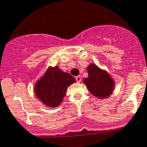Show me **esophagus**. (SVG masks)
<instances>
[{
    "mask_svg": "<svg viewBox=\"0 0 147 147\" xmlns=\"http://www.w3.org/2000/svg\"><path fill=\"white\" fill-rule=\"evenodd\" d=\"M76 82H78V83H79V82L82 81V78H81L80 76H77L76 77Z\"/></svg>",
    "mask_w": 147,
    "mask_h": 147,
    "instance_id": "1",
    "label": "esophagus"
}]
</instances>
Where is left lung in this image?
Returning a JSON list of instances; mask_svg holds the SVG:
<instances>
[{
    "mask_svg": "<svg viewBox=\"0 0 147 147\" xmlns=\"http://www.w3.org/2000/svg\"><path fill=\"white\" fill-rule=\"evenodd\" d=\"M86 69L89 75L83 79V82L89 92L100 100L108 98L115 89L114 79L106 70L94 63L89 64Z\"/></svg>",
    "mask_w": 147,
    "mask_h": 147,
    "instance_id": "left-lung-1",
    "label": "left lung"
}]
</instances>
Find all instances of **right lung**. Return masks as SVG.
I'll list each match as a JSON object with an SVG mask.
<instances>
[{
    "mask_svg": "<svg viewBox=\"0 0 147 147\" xmlns=\"http://www.w3.org/2000/svg\"><path fill=\"white\" fill-rule=\"evenodd\" d=\"M75 82L70 74L63 72L58 65L49 66L34 84V92L44 105L57 107L62 102L68 86Z\"/></svg>",
    "mask_w": 147,
    "mask_h": 147,
    "instance_id": "obj_1",
    "label": "right lung"
}]
</instances>
